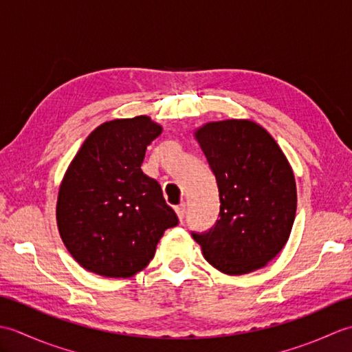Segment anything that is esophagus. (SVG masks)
<instances>
[{
    "label": "esophagus",
    "mask_w": 352,
    "mask_h": 352,
    "mask_svg": "<svg viewBox=\"0 0 352 352\" xmlns=\"http://www.w3.org/2000/svg\"><path fill=\"white\" fill-rule=\"evenodd\" d=\"M175 212H177L178 219H180V222H183L184 221V216H186V204L183 203L180 206H177L175 207Z\"/></svg>",
    "instance_id": "1"
}]
</instances>
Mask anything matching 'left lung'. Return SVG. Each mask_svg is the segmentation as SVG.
Instances as JSON below:
<instances>
[{
  "mask_svg": "<svg viewBox=\"0 0 352 352\" xmlns=\"http://www.w3.org/2000/svg\"><path fill=\"white\" fill-rule=\"evenodd\" d=\"M219 190L214 226L192 231L206 260L223 274L263 267L286 245L296 213V186L286 155L251 121L210 122L197 131Z\"/></svg>",
  "mask_w": 352,
  "mask_h": 352,
  "instance_id": "left-lung-1",
  "label": "left lung"
}]
</instances>
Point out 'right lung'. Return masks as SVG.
<instances>
[{"label": "right lung", "mask_w": 352, "mask_h": 352, "mask_svg": "<svg viewBox=\"0 0 352 352\" xmlns=\"http://www.w3.org/2000/svg\"><path fill=\"white\" fill-rule=\"evenodd\" d=\"M162 126L148 116L115 119L89 134L58 190L57 226L71 256L91 272L125 278L154 257L175 212L142 172Z\"/></svg>", "instance_id": "1"}]
</instances>
